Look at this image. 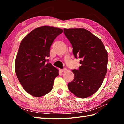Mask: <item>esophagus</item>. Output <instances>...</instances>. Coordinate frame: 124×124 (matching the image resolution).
I'll list each match as a JSON object with an SVG mask.
<instances>
[{
  "label": "esophagus",
  "mask_w": 124,
  "mask_h": 124,
  "mask_svg": "<svg viewBox=\"0 0 124 124\" xmlns=\"http://www.w3.org/2000/svg\"><path fill=\"white\" fill-rule=\"evenodd\" d=\"M60 70V71H61V72H64L65 71H66V68H65V69H60L59 70Z\"/></svg>",
  "instance_id": "34e87169"
}]
</instances>
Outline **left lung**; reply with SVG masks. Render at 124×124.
Masks as SVG:
<instances>
[{"label":"left lung","mask_w":124,"mask_h":124,"mask_svg":"<svg viewBox=\"0 0 124 124\" xmlns=\"http://www.w3.org/2000/svg\"><path fill=\"white\" fill-rule=\"evenodd\" d=\"M73 47L74 57L81 59L78 70H72L74 80L68 84L78 97L86 98L102 85L107 71L108 53L101 40L84 28L63 29Z\"/></svg>","instance_id":"1"}]
</instances>
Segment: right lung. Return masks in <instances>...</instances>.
<instances>
[{
    "mask_svg": "<svg viewBox=\"0 0 124 124\" xmlns=\"http://www.w3.org/2000/svg\"><path fill=\"white\" fill-rule=\"evenodd\" d=\"M63 30L41 26L26 36L20 43L15 62L18 81L25 91L39 97L50 93L58 70L48 62L50 47Z\"/></svg>",
    "mask_w": 124,
    "mask_h": 124,
    "instance_id": "obj_1",
    "label": "right lung"
}]
</instances>
